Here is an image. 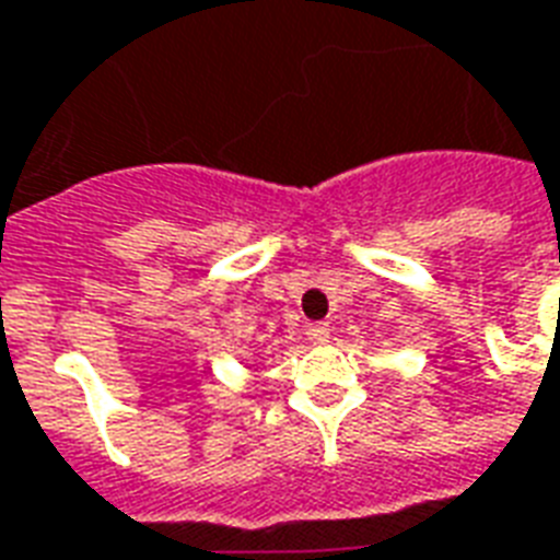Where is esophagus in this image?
I'll use <instances>...</instances> for the list:
<instances>
[{"label":"esophagus","instance_id":"1","mask_svg":"<svg viewBox=\"0 0 560 560\" xmlns=\"http://www.w3.org/2000/svg\"><path fill=\"white\" fill-rule=\"evenodd\" d=\"M305 335H308L311 343H326L328 335H331V326H328L326 319H317V323L305 326Z\"/></svg>","mask_w":560,"mask_h":560}]
</instances>
